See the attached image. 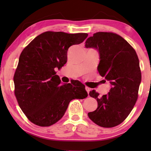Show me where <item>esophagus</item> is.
Instances as JSON below:
<instances>
[{
  "label": "esophagus",
  "instance_id": "1",
  "mask_svg": "<svg viewBox=\"0 0 151 151\" xmlns=\"http://www.w3.org/2000/svg\"><path fill=\"white\" fill-rule=\"evenodd\" d=\"M85 89H86V91H87L88 93L89 94V91H90V88H88V87H87V86H86V87L85 88Z\"/></svg>",
  "mask_w": 151,
  "mask_h": 151
}]
</instances>
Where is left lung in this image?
<instances>
[{
  "label": "left lung",
  "instance_id": "8db88e82",
  "mask_svg": "<svg viewBox=\"0 0 151 151\" xmlns=\"http://www.w3.org/2000/svg\"><path fill=\"white\" fill-rule=\"evenodd\" d=\"M85 47L97 50L98 71L111 85L108 93L102 97L95 90L89 92V96L97 99L98 106L88 117L100 127H115L130 114L138 97L142 81L138 57L126 40L112 32L94 34L86 41Z\"/></svg>",
  "mask_w": 151,
  "mask_h": 151
}]
</instances>
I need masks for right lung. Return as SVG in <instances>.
Wrapping results in <instances>:
<instances>
[{"label":"right lung","instance_id":"right-lung-1","mask_svg":"<svg viewBox=\"0 0 151 151\" xmlns=\"http://www.w3.org/2000/svg\"><path fill=\"white\" fill-rule=\"evenodd\" d=\"M88 36L48 31L35 37L22 51L14 77L15 95L32 123L51 126L63 116L70 101L88 97L81 82L61 85L55 71L66 63L69 48L82 43Z\"/></svg>","mask_w":151,"mask_h":151}]
</instances>
